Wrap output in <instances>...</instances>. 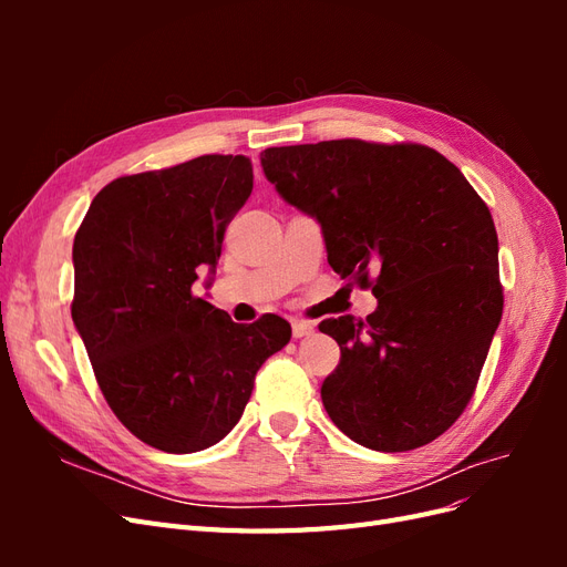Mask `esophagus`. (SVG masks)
Listing matches in <instances>:
<instances>
[{
  "label": "esophagus",
  "instance_id": "esophagus-1",
  "mask_svg": "<svg viewBox=\"0 0 567 567\" xmlns=\"http://www.w3.org/2000/svg\"><path fill=\"white\" fill-rule=\"evenodd\" d=\"M317 331V326L312 321L305 319H293V338H307Z\"/></svg>",
  "mask_w": 567,
  "mask_h": 567
}]
</instances>
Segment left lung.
<instances>
[{
  "instance_id": "left-lung-1",
  "label": "left lung",
  "mask_w": 567,
  "mask_h": 567,
  "mask_svg": "<svg viewBox=\"0 0 567 567\" xmlns=\"http://www.w3.org/2000/svg\"><path fill=\"white\" fill-rule=\"evenodd\" d=\"M260 163L279 196L319 221L340 279L371 286L379 300L367 321L319 323L340 346L321 385L331 421L375 452L433 442L471 402L502 321L499 241L485 200L421 144L277 146Z\"/></svg>"
}]
</instances>
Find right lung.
Here are the masks:
<instances>
[{
  "label": "right lung",
  "instance_id": "add662e5",
  "mask_svg": "<svg viewBox=\"0 0 567 567\" xmlns=\"http://www.w3.org/2000/svg\"><path fill=\"white\" fill-rule=\"evenodd\" d=\"M250 192V158L200 156L113 179L75 234L71 312L96 383L120 423L167 454L229 435L257 369L290 340L286 319L236 323L192 290Z\"/></svg>",
  "mask_w": 567,
  "mask_h": 567
}]
</instances>
